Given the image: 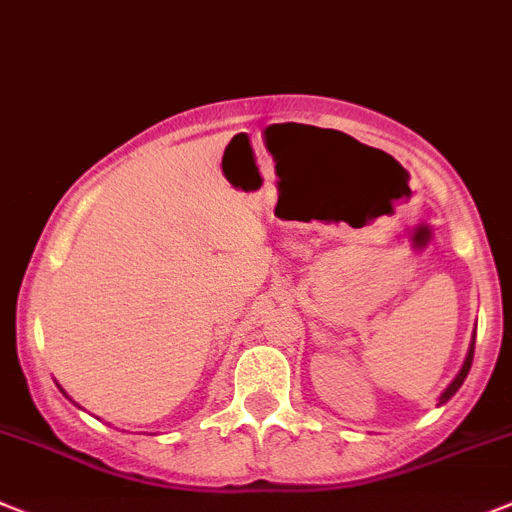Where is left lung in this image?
Returning a JSON list of instances; mask_svg holds the SVG:
<instances>
[{
    "instance_id": "1",
    "label": "left lung",
    "mask_w": 512,
    "mask_h": 512,
    "mask_svg": "<svg viewBox=\"0 0 512 512\" xmlns=\"http://www.w3.org/2000/svg\"><path fill=\"white\" fill-rule=\"evenodd\" d=\"M472 359H474V342H472V347H469V354H467V359H464L462 370H459V375L454 377V380H451V385H449V388H446L444 393H441L439 403H446V400H449L451 395H454V393H457L459 388H462V382L467 380V375H469V367H472Z\"/></svg>"
}]
</instances>
